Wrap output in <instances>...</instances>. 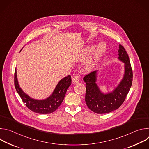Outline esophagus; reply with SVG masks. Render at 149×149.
I'll return each mask as SVG.
<instances>
[{
  "label": "esophagus",
  "instance_id": "34e87169",
  "mask_svg": "<svg viewBox=\"0 0 149 149\" xmlns=\"http://www.w3.org/2000/svg\"><path fill=\"white\" fill-rule=\"evenodd\" d=\"M72 81L74 84H77L78 82H79V77L78 76V75H75L72 77Z\"/></svg>",
  "mask_w": 149,
  "mask_h": 149
}]
</instances>
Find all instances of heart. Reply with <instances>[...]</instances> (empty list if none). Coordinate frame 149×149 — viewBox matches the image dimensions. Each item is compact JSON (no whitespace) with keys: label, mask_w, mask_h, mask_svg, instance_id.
Here are the masks:
<instances>
[{"label":"heart","mask_w":149,"mask_h":149,"mask_svg":"<svg viewBox=\"0 0 149 149\" xmlns=\"http://www.w3.org/2000/svg\"><path fill=\"white\" fill-rule=\"evenodd\" d=\"M93 49H94L93 47L91 46L87 47L86 48V49L84 50V52L81 54L80 56V59L81 61H85L88 59L91 52L93 51ZM105 51V46L103 47L102 44H101L97 46V49L94 53L93 59L88 63V65L87 66V69L88 70H90L93 69L97 63L99 61V60L102 56Z\"/></svg>","instance_id":"obj_1"}]
</instances>
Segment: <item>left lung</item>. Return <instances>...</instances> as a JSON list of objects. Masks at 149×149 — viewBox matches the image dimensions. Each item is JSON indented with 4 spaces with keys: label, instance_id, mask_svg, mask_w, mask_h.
Masks as SVG:
<instances>
[{
    "label": "left lung",
    "instance_id": "obj_1",
    "mask_svg": "<svg viewBox=\"0 0 149 149\" xmlns=\"http://www.w3.org/2000/svg\"><path fill=\"white\" fill-rule=\"evenodd\" d=\"M118 59L124 63V77L111 93L103 94L96 84L97 71H93L83 78L86 83V102L88 107L97 114H105L118 109L124 102L132 87L133 71L129 57L124 48L119 45Z\"/></svg>",
    "mask_w": 149,
    "mask_h": 149
}]
</instances>
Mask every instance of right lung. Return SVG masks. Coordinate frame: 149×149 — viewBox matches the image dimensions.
<instances>
[{
	"mask_svg": "<svg viewBox=\"0 0 149 149\" xmlns=\"http://www.w3.org/2000/svg\"><path fill=\"white\" fill-rule=\"evenodd\" d=\"M14 76L15 87L22 101L30 110L42 114L52 113L59 107L65 97L67 89L71 84V77L68 75L60 80L51 95L47 99L38 100L31 98L20 88L17 79L16 70Z\"/></svg>",
	"mask_w": 149,
	"mask_h": 149,
	"instance_id": "right-lung-1",
	"label": "right lung"
}]
</instances>
